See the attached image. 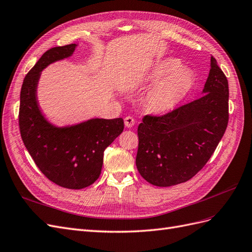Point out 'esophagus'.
I'll return each mask as SVG.
<instances>
[{
	"instance_id": "esophagus-1",
	"label": "esophagus",
	"mask_w": 252,
	"mask_h": 252,
	"mask_svg": "<svg viewBox=\"0 0 252 252\" xmlns=\"http://www.w3.org/2000/svg\"><path fill=\"white\" fill-rule=\"evenodd\" d=\"M124 123H125V126H126L127 128H131V127L135 124V121H134V119L131 118V117H126V118L124 119Z\"/></svg>"
}]
</instances>
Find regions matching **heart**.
<instances>
[{
	"instance_id": "1",
	"label": "heart",
	"mask_w": 252,
	"mask_h": 252,
	"mask_svg": "<svg viewBox=\"0 0 252 252\" xmlns=\"http://www.w3.org/2000/svg\"><path fill=\"white\" fill-rule=\"evenodd\" d=\"M178 59H165L158 63L149 73L154 83L145 96V105L154 113L173 110L184 100L194 85V77L188 68L181 67Z\"/></svg>"
}]
</instances>
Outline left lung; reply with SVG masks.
Instances as JSON below:
<instances>
[{"label":"left lung","instance_id":"left-lung-1","mask_svg":"<svg viewBox=\"0 0 252 252\" xmlns=\"http://www.w3.org/2000/svg\"><path fill=\"white\" fill-rule=\"evenodd\" d=\"M226 75L211 57L203 95L161 117L145 116L138 127L135 164L150 184L168 187L199 172L223 138L229 119Z\"/></svg>","mask_w":252,"mask_h":252}]
</instances>
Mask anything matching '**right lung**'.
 Returning <instances> with one entry per match:
<instances>
[{
    "mask_svg": "<svg viewBox=\"0 0 252 252\" xmlns=\"http://www.w3.org/2000/svg\"><path fill=\"white\" fill-rule=\"evenodd\" d=\"M77 44L47 50L26 74L21 88L19 126L23 143L42 173L55 184L82 189L98 179L104 150L124 129L123 119H91L57 127L45 119L36 98L41 71L49 64L69 58Z\"/></svg>",
    "mask_w": 252,
    "mask_h": 252,
    "instance_id": "1",
    "label": "right lung"
}]
</instances>
